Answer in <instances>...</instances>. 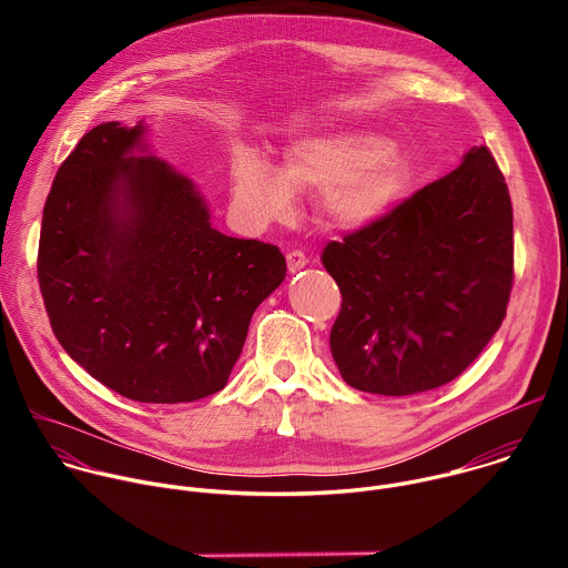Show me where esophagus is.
<instances>
[{
	"label": "esophagus",
	"mask_w": 568,
	"mask_h": 568,
	"mask_svg": "<svg viewBox=\"0 0 568 568\" xmlns=\"http://www.w3.org/2000/svg\"><path fill=\"white\" fill-rule=\"evenodd\" d=\"M305 265H307V256H305L303 252L292 250V252L287 254V267H290V272H298V270H303Z\"/></svg>",
	"instance_id": "esophagus-1"
}]
</instances>
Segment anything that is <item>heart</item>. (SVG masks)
I'll list each match as a JSON object with an SVG mask.
<instances>
[{
	"mask_svg": "<svg viewBox=\"0 0 568 568\" xmlns=\"http://www.w3.org/2000/svg\"><path fill=\"white\" fill-rule=\"evenodd\" d=\"M407 186V166L395 143L377 132L305 134L283 156V173L258 154H240L231 166L237 213L267 224L292 209V189L323 195L321 209L339 229H366L393 213Z\"/></svg>",
	"mask_w": 568,
	"mask_h": 568,
	"instance_id": "obj_1",
	"label": "heart"
}]
</instances>
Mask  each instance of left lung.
<instances>
[{
    "label": "left lung",
    "mask_w": 568,
    "mask_h": 568,
    "mask_svg": "<svg viewBox=\"0 0 568 568\" xmlns=\"http://www.w3.org/2000/svg\"><path fill=\"white\" fill-rule=\"evenodd\" d=\"M513 245L510 193L485 145L382 222L328 242L321 263L342 292L331 353L346 384L414 395L458 377L506 316Z\"/></svg>",
    "instance_id": "8db88e82"
}]
</instances>
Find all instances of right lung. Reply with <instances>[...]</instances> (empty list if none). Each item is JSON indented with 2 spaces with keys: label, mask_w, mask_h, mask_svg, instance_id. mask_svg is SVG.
Returning a JSON list of instances; mask_svg holds the SVG:
<instances>
[{
  "label": "right lung",
  "mask_w": 568,
  "mask_h": 568,
  "mask_svg": "<svg viewBox=\"0 0 568 568\" xmlns=\"http://www.w3.org/2000/svg\"><path fill=\"white\" fill-rule=\"evenodd\" d=\"M145 128L101 123L49 191L38 281L67 355L123 397L195 402L224 388L285 256L211 226L191 180L134 156Z\"/></svg>",
  "instance_id": "1"
}]
</instances>
